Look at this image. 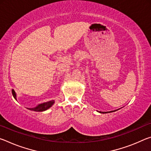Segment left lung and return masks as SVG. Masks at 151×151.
I'll use <instances>...</instances> for the list:
<instances>
[{"label":"left lung","mask_w":151,"mask_h":151,"mask_svg":"<svg viewBox=\"0 0 151 151\" xmlns=\"http://www.w3.org/2000/svg\"><path fill=\"white\" fill-rule=\"evenodd\" d=\"M117 110H115V111H109V112H101V111H99L100 113H109V112H114V111H116Z\"/></svg>","instance_id":"left-lung-1"}]
</instances>
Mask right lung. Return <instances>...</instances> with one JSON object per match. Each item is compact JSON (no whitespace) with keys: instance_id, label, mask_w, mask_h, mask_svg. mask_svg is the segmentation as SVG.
<instances>
[{"instance_id":"add662e5","label":"right lung","mask_w":151,"mask_h":151,"mask_svg":"<svg viewBox=\"0 0 151 151\" xmlns=\"http://www.w3.org/2000/svg\"><path fill=\"white\" fill-rule=\"evenodd\" d=\"M12 95H13V96H14V98L17 100L16 93H15V92L13 89L12 90ZM54 103H55L54 101H50L48 102H47V103L40 104L38 106L35 107V108H27V109L30 110V111H33L42 112V111H46V110L49 109L50 107H51L53 105V104Z\"/></svg>"}]
</instances>
